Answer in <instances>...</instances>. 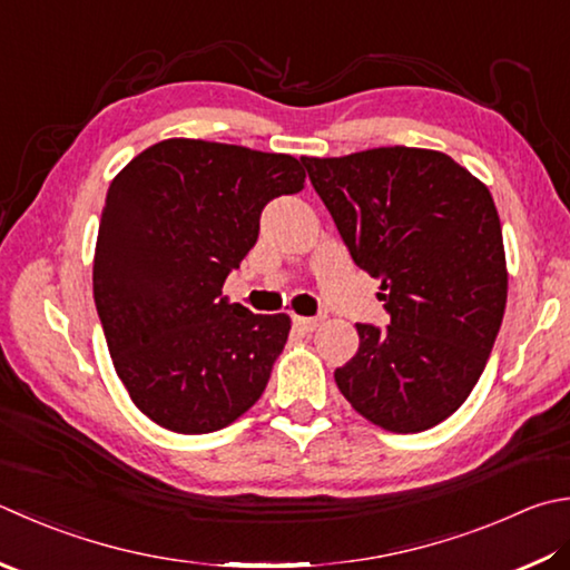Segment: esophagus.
Returning <instances> with one entry per match:
<instances>
[{"instance_id":"esophagus-1","label":"esophagus","mask_w":570,"mask_h":570,"mask_svg":"<svg viewBox=\"0 0 570 570\" xmlns=\"http://www.w3.org/2000/svg\"><path fill=\"white\" fill-rule=\"evenodd\" d=\"M293 325H295L299 332H313V330L320 325V317H299V315H295V317H293Z\"/></svg>"}]
</instances>
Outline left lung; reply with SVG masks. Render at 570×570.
<instances>
[{
    "mask_svg": "<svg viewBox=\"0 0 570 570\" xmlns=\"http://www.w3.org/2000/svg\"><path fill=\"white\" fill-rule=\"evenodd\" d=\"M352 261L382 283L384 330L357 322L360 350L335 382L364 419L414 434L474 390L507 309V255L489 188L446 154L386 146L299 158Z\"/></svg>",
    "mask_w": 570,
    "mask_h": 570,
    "instance_id": "1",
    "label": "left lung"
}]
</instances>
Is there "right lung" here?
Masks as SVG:
<instances>
[{
	"instance_id": "1",
	"label": "right lung",
	"mask_w": 570,
	"mask_h": 570,
	"mask_svg": "<svg viewBox=\"0 0 570 570\" xmlns=\"http://www.w3.org/2000/svg\"><path fill=\"white\" fill-rule=\"evenodd\" d=\"M303 188L293 156L198 138L146 148L111 180L94 303L116 374L156 424L208 434L261 400L289 317L230 305L223 283L267 203Z\"/></svg>"
}]
</instances>
